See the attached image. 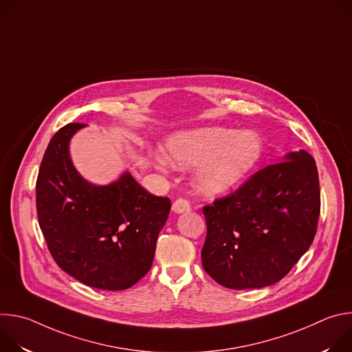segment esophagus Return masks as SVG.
<instances>
[{
	"mask_svg": "<svg viewBox=\"0 0 352 352\" xmlns=\"http://www.w3.org/2000/svg\"><path fill=\"white\" fill-rule=\"evenodd\" d=\"M171 210H173V213H175V214H181V213L189 212V210H190V205H189L188 200L179 197V199H177L175 202L173 204Z\"/></svg>",
	"mask_w": 352,
	"mask_h": 352,
	"instance_id": "1",
	"label": "esophagus"
}]
</instances>
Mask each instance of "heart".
I'll use <instances>...</instances> for the list:
<instances>
[{"mask_svg": "<svg viewBox=\"0 0 352 352\" xmlns=\"http://www.w3.org/2000/svg\"><path fill=\"white\" fill-rule=\"evenodd\" d=\"M263 140L255 131L231 128H200L178 132L166 142L168 159L181 168L199 166L196 185L206 195H223L241 184L263 156ZM168 159L155 155L160 167Z\"/></svg>", "mask_w": 352, "mask_h": 352, "instance_id": "heart-1", "label": "heart"}]
</instances>
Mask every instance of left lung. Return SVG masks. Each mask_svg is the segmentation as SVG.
<instances>
[{
	"label": "left lung",
	"instance_id": "8db88e82",
	"mask_svg": "<svg viewBox=\"0 0 352 352\" xmlns=\"http://www.w3.org/2000/svg\"><path fill=\"white\" fill-rule=\"evenodd\" d=\"M206 273L231 289L280 281L309 249L320 214L315 159L289 152L228 197L204 208Z\"/></svg>",
	"mask_w": 352,
	"mask_h": 352
}]
</instances>
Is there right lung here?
Returning <instances> with one entry per match:
<instances>
[{
    "mask_svg": "<svg viewBox=\"0 0 352 352\" xmlns=\"http://www.w3.org/2000/svg\"><path fill=\"white\" fill-rule=\"evenodd\" d=\"M83 124H68L50 140L36 182L38 224L57 265L85 285L120 291L152 267L171 202L146 192L124 171L107 185L85 179L69 143Z\"/></svg>",
    "mask_w": 352,
    "mask_h": 352,
    "instance_id": "1",
    "label": "right lung"
}]
</instances>
